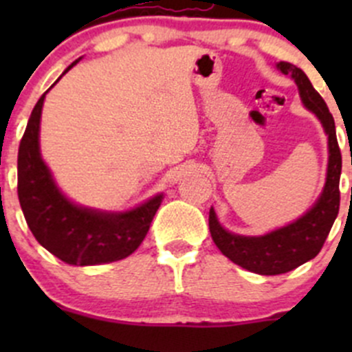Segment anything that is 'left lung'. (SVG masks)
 <instances>
[{"instance_id":"8db88e82","label":"left lung","mask_w":352,"mask_h":352,"mask_svg":"<svg viewBox=\"0 0 352 352\" xmlns=\"http://www.w3.org/2000/svg\"><path fill=\"white\" fill-rule=\"evenodd\" d=\"M278 67L285 74L293 76L300 88L303 104L324 124V129L329 136V168L327 182L317 204L294 223L264 236H240L226 232L225 228H221L211 208L209 232L216 247L236 265L262 276L285 274L310 258L317 257L336 221L340 204L339 180L342 156H340V148L337 143L332 113L329 112L324 98L311 87L310 80L300 67L285 61L279 63Z\"/></svg>"}]
</instances>
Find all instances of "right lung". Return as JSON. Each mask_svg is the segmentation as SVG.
Wrapping results in <instances>:
<instances>
[{"mask_svg":"<svg viewBox=\"0 0 352 352\" xmlns=\"http://www.w3.org/2000/svg\"><path fill=\"white\" fill-rule=\"evenodd\" d=\"M45 94L32 110L19 148L16 189L32 235L69 265L109 264L129 257L146 236L163 196H155L120 214L80 208L67 201L56 187L38 151V124Z\"/></svg>","mask_w":352,"mask_h":352,"instance_id":"obj_1","label":"right lung"}]
</instances>
